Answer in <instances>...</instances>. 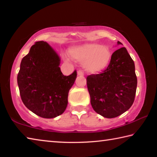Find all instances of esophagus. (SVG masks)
Listing matches in <instances>:
<instances>
[{
  "mask_svg": "<svg viewBox=\"0 0 157 157\" xmlns=\"http://www.w3.org/2000/svg\"><path fill=\"white\" fill-rule=\"evenodd\" d=\"M78 75H80V76H83L84 75V73L82 71H78Z\"/></svg>",
  "mask_w": 157,
  "mask_h": 157,
  "instance_id": "1",
  "label": "esophagus"
}]
</instances>
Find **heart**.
<instances>
[{
  "instance_id": "1",
  "label": "heart",
  "mask_w": 157,
  "mask_h": 157,
  "mask_svg": "<svg viewBox=\"0 0 157 157\" xmlns=\"http://www.w3.org/2000/svg\"><path fill=\"white\" fill-rule=\"evenodd\" d=\"M69 54L74 59L84 62V68L90 73H99L107 67L111 52L107 47L94 43L71 48Z\"/></svg>"
}]
</instances>
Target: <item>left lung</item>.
Returning a JSON list of instances; mask_svg holds the SVG:
<instances>
[{"label":"left lung","mask_w":157,"mask_h":157,"mask_svg":"<svg viewBox=\"0 0 157 157\" xmlns=\"http://www.w3.org/2000/svg\"><path fill=\"white\" fill-rule=\"evenodd\" d=\"M86 84L91 106L98 114L112 118L128 110L134 101L137 78L134 62L125 48L113 53L104 71L87 76Z\"/></svg>","instance_id":"left-lung-1"}]
</instances>
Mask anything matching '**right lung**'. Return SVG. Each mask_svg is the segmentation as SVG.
<instances>
[{
  "label": "right lung",
  "instance_id": "right-lung-1",
  "mask_svg": "<svg viewBox=\"0 0 157 157\" xmlns=\"http://www.w3.org/2000/svg\"><path fill=\"white\" fill-rule=\"evenodd\" d=\"M58 55L46 41H37L21 62L17 82L23 104L44 118L62 114L68 105L69 90L77 71L63 75Z\"/></svg>",
  "mask_w": 157,
  "mask_h": 157
}]
</instances>
